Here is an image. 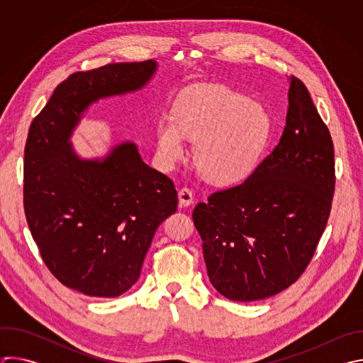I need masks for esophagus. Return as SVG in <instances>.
I'll list each match as a JSON object with an SVG mask.
<instances>
[{"instance_id":"obj_1","label":"esophagus","mask_w":363,"mask_h":363,"mask_svg":"<svg viewBox=\"0 0 363 363\" xmlns=\"http://www.w3.org/2000/svg\"><path fill=\"white\" fill-rule=\"evenodd\" d=\"M178 199H179V203L182 206H188V205H191L194 202V194H192V191L189 188L184 186L178 192Z\"/></svg>"}]
</instances>
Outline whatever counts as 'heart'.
I'll return each mask as SVG.
<instances>
[{"label":"heart","mask_w":363,"mask_h":363,"mask_svg":"<svg viewBox=\"0 0 363 363\" xmlns=\"http://www.w3.org/2000/svg\"><path fill=\"white\" fill-rule=\"evenodd\" d=\"M267 111L218 84H198L174 101L172 116L157 123L158 152L167 165L182 160L186 138L196 140L194 161L199 174L216 184H233L255 167L269 140Z\"/></svg>","instance_id":"b5f03b06"}]
</instances>
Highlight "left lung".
<instances>
[{"label": "left lung", "mask_w": 363, "mask_h": 363, "mask_svg": "<svg viewBox=\"0 0 363 363\" xmlns=\"http://www.w3.org/2000/svg\"><path fill=\"white\" fill-rule=\"evenodd\" d=\"M330 132L304 83L291 76L283 135L241 184L192 213L211 284L254 301L290 287L312 262L335 194Z\"/></svg>", "instance_id": "left-lung-1"}]
</instances>
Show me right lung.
I'll use <instances>...</instances> for the list:
<instances>
[{
    "mask_svg": "<svg viewBox=\"0 0 363 363\" xmlns=\"http://www.w3.org/2000/svg\"><path fill=\"white\" fill-rule=\"evenodd\" d=\"M153 60L106 65L62 82L33 119L24 149V213L44 264L62 284L116 297L139 279L160 224L177 211L174 182L132 142L103 161H83L67 142L100 97L140 89Z\"/></svg>",
    "mask_w": 363,
    "mask_h": 363,
    "instance_id": "obj_1",
    "label": "right lung"
}]
</instances>
